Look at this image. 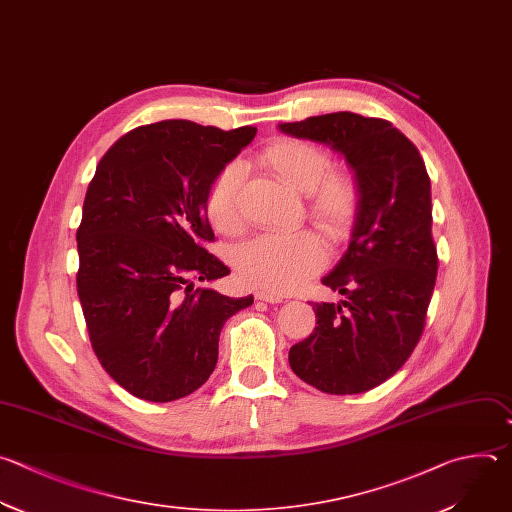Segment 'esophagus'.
Returning <instances> with one entry per match:
<instances>
[{
	"instance_id": "34e87169",
	"label": "esophagus",
	"mask_w": 512,
	"mask_h": 512,
	"mask_svg": "<svg viewBox=\"0 0 512 512\" xmlns=\"http://www.w3.org/2000/svg\"><path fill=\"white\" fill-rule=\"evenodd\" d=\"M259 301H267V303H281L283 301V297L281 295H273V293H263V291H259L257 295H255Z\"/></svg>"
}]
</instances>
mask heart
Masks as SVG:
<instances>
[{
	"mask_svg": "<svg viewBox=\"0 0 512 512\" xmlns=\"http://www.w3.org/2000/svg\"><path fill=\"white\" fill-rule=\"evenodd\" d=\"M273 173L289 187L309 193L311 213L325 227L344 229L358 209V187L344 173H329L331 156L309 140L287 138L263 152ZM245 166L239 160L227 162L213 177L205 195V213L213 229L233 235L243 227L241 189ZM327 259L325 245L311 231L293 235H259L235 253L239 279L269 293H289L315 275Z\"/></svg>",
	"mask_w": 512,
	"mask_h": 512,
	"instance_id": "b5f03b06",
	"label": "heart"
}]
</instances>
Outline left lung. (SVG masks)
Returning a JSON list of instances; mask_svg holds the SVG:
<instances>
[{
  "mask_svg": "<svg viewBox=\"0 0 512 512\" xmlns=\"http://www.w3.org/2000/svg\"><path fill=\"white\" fill-rule=\"evenodd\" d=\"M279 128L342 152L360 195L348 251L321 279L346 299L311 303L315 329L289 366L325 394L368 392L406 364L426 325L438 273L426 164L384 118L331 112Z\"/></svg>",
  "mask_w": 512,
  "mask_h": 512,
  "instance_id": "8db88e82",
  "label": "left lung"
}]
</instances>
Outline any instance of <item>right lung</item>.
Instances as JSON below:
<instances>
[{"mask_svg": "<svg viewBox=\"0 0 512 512\" xmlns=\"http://www.w3.org/2000/svg\"><path fill=\"white\" fill-rule=\"evenodd\" d=\"M255 132L162 120L120 136L96 166L76 231V287L98 362L140 400L199 390L225 321L253 303L195 281L229 275L205 247L215 241L205 195Z\"/></svg>", "mask_w": 512, "mask_h": 512, "instance_id": "add662e5", "label": "right lung"}]
</instances>
